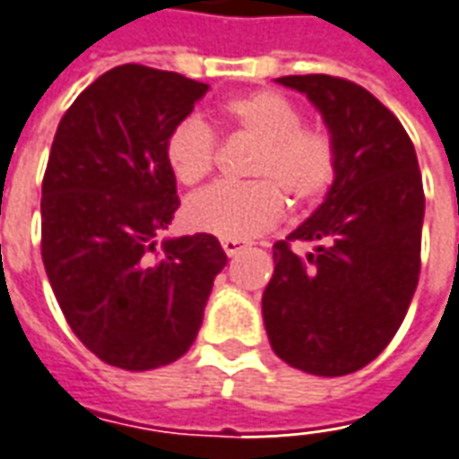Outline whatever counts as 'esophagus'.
I'll return each instance as SVG.
<instances>
[{"label": "esophagus", "instance_id": "34e87169", "mask_svg": "<svg viewBox=\"0 0 459 459\" xmlns=\"http://www.w3.org/2000/svg\"><path fill=\"white\" fill-rule=\"evenodd\" d=\"M221 248L226 251V255H236L246 248V243L238 241V238H221Z\"/></svg>", "mask_w": 459, "mask_h": 459}]
</instances>
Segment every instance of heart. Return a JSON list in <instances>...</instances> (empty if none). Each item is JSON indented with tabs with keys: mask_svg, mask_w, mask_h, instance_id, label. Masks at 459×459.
<instances>
[{
	"mask_svg": "<svg viewBox=\"0 0 459 459\" xmlns=\"http://www.w3.org/2000/svg\"><path fill=\"white\" fill-rule=\"evenodd\" d=\"M221 120L233 133L254 140L246 165L248 183H218L195 193L183 208L190 229L221 238H254L283 213V201L296 211L319 205L339 173V143L321 123H304L301 108L273 90H255L226 100ZM213 130L198 117H186L165 138V163L180 186H198L216 168Z\"/></svg>",
	"mask_w": 459,
	"mask_h": 459,
	"instance_id": "heart-1",
	"label": "heart"
}]
</instances>
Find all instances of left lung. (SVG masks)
<instances>
[{"label":"left lung","instance_id":"left-lung-1","mask_svg":"<svg viewBox=\"0 0 459 459\" xmlns=\"http://www.w3.org/2000/svg\"><path fill=\"white\" fill-rule=\"evenodd\" d=\"M339 143L326 201L273 243L264 324L289 367L342 377L367 367L397 334L420 281L425 190L407 130L369 90L332 74H286ZM294 242H314L307 256Z\"/></svg>","mask_w":459,"mask_h":459}]
</instances>
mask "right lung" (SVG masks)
<instances>
[{
  "mask_svg": "<svg viewBox=\"0 0 459 459\" xmlns=\"http://www.w3.org/2000/svg\"><path fill=\"white\" fill-rule=\"evenodd\" d=\"M208 85L120 65L62 115L42 180V261L74 336L130 372L180 359L195 342L226 254L216 236H155L178 211L165 138Z\"/></svg>",
  "mask_w": 459,
  "mask_h": 459,
  "instance_id": "1",
  "label": "right lung"
}]
</instances>
